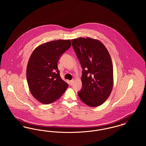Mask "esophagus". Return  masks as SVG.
I'll return each instance as SVG.
<instances>
[{
  "instance_id": "34e87169",
  "label": "esophagus",
  "mask_w": 146,
  "mask_h": 146,
  "mask_svg": "<svg viewBox=\"0 0 146 146\" xmlns=\"http://www.w3.org/2000/svg\"><path fill=\"white\" fill-rule=\"evenodd\" d=\"M73 82H74V80H70V85H72L73 84Z\"/></svg>"
}]
</instances>
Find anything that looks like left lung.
<instances>
[{"instance_id":"left-lung-1","label":"left lung","mask_w":146,"mask_h":146,"mask_svg":"<svg viewBox=\"0 0 146 146\" xmlns=\"http://www.w3.org/2000/svg\"><path fill=\"white\" fill-rule=\"evenodd\" d=\"M83 68L82 89L78 93L85 104L91 107L103 104L111 95L113 69L110 54L102 42L87 37L72 39Z\"/></svg>"}]
</instances>
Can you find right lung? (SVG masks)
I'll use <instances>...</instances> for the list:
<instances>
[{"instance_id": "right-lung-1", "label": "right lung", "mask_w": 146, "mask_h": 146, "mask_svg": "<svg viewBox=\"0 0 146 146\" xmlns=\"http://www.w3.org/2000/svg\"><path fill=\"white\" fill-rule=\"evenodd\" d=\"M70 39L43 43L32 52L28 60L26 76L33 96L43 104H50L61 97L68 84L60 76L57 62L70 48Z\"/></svg>"}]
</instances>
